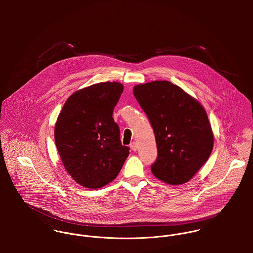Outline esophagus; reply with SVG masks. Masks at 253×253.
Instances as JSON below:
<instances>
[{
  "instance_id": "1",
  "label": "esophagus",
  "mask_w": 253,
  "mask_h": 253,
  "mask_svg": "<svg viewBox=\"0 0 253 253\" xmlns=\"http://www.w3.org/2000/svg\"><path fill=\"white\" fill-rule=\"evenodd\" d=\"M137 148H138V146H137V143H136V142H134V141H133V142H131V143H130V149H131L132 151H134V152H135V151L137 150Z\"/></svg>"
}]
</instances>
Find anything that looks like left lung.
Segmentation results:
<instances>
[{
	"label": "left lung",
	"instance_id": "left-lung-1",
	"mask_svg": "<svg viewBox=\"0 0 253 253\" xmlns=\"http://www.w3.org/2000/svg\"><path fill=\"white\" fill-rule=\"evenodd\" d=\"M133 94L156 136L158 158L152 173L170 185L191 180L210 158L214 143L206 109L169 81L136 84Z\"/></svg>",
	"mask_w": 253,
	"mask_h": 253
}]
</instances>
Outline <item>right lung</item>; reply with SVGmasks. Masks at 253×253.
<instances>
[{
  "label": "right lung",
  "mask_w": 253,
  "mask_h": 253,
  "mask_svg": "<svg viewBox=\"0 0 253 253\" xmlns=\"http://www.w3.org/2000/svg\"><path fill=\"white\" fill-rule=\"evenodd\" d=\"M118 82L91 84L72 93L54 126V140L62 164L75 182L88 189L114 180L129 155L112 117L123 93Z\"/></svg>",
  "instance_id": "1"
}]
</instances>
